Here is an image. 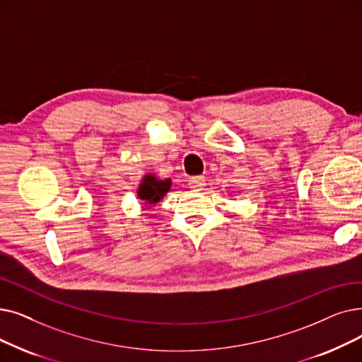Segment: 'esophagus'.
I'll list each match as a JSON object with an SVG mask.
<instances>
[{
  "instance_id": "34e87169",
  "label": "esophagus",
  "mask_w": 362,
  "mask_h": 362,
  "mask_svg": "<svg viewBox=\"0 0 362 362\" xmlns=\"http://www.w3.org/2000/svg\"><path fill=\"white\" fill-rule=\"evenodd\" d=\"M189 186L192 187L194 191H201L204 186H206V179L204 177H192L191 180H189Z\"/></svg>"
}]
</instances>
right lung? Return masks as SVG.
Listing matches in <instances>:
<instances>
[{
	"label": "right lung",
	"mask_w": 362,
	"mask_h": 362,
	"mask_svg": "<svg viewBox=\"0 0 362 362\" xmlns=\"http://www.w3.org/2000/svg\"><path fill=\"white\" fill-rule=\"evenodd\" d=\"M171 180L170 179H158L152 173H148L142 177L137 187V197L142 199L145 206H155L160 202L164 195L170 191Z\"/></svg>",
	"instance_id": "1"
}]
</instances>
